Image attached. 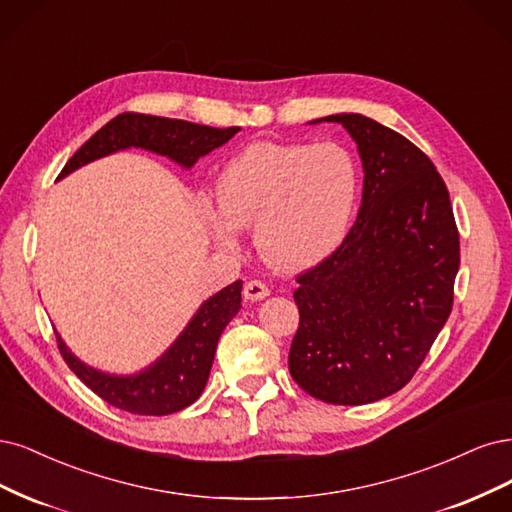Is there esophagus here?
Returning a JSON list of instances; mask_svg holds the SVG:
<instances>
[{"label":"esophagus","mask_w":512,"mask_h":512,"mask_svg":"<svg viewBox=\"0 0 512 512\" xmlns=\"http://www.w3.org/2000/svg\"><path fill=\"white\" fill-rule=\"evenodd\" d=\"M244 300L249 302H259L263 298H268L270 295V289L266 283H261V280H249V283L244 285Z\"/></svg>","instance_id":"obj_1"}]
</instances>
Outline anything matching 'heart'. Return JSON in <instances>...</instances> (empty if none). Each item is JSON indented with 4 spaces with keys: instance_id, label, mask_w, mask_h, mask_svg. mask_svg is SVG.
<instances>
[{
    "instance_id": "1",
    "label": "heart",
    "mask_w": 512,
    "mask_h": 512,
    "mask_svg": "<svg viewBox=\"0 0 512 512\" xmlns=\"http://www.w3.org/2000/svg\"><path fill=\"white\" fill-rule=\"evenodd\" d=\"M359 197V166L338 142H255L217 176L212 238L234 246L253 227L255 246L278 272L317 266L344 240Z\"/></svg>"
}]
</instances>
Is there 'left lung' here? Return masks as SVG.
<instances>
[{"instance_id":"obj_1","label":"left lung","mask_w":512,"mask_h":512,"mask_svg":"<svg viewBox=\"0 0 512 512\" xmlns=\"http://www.w3.org/2000/svg\"><path fill=\"white\" fill-rule=\"evenodd\" d=\"M357 142L364 193L355 225L298 276L289 372L308 395L357 406L400 391L453 308L459 232L447 185L421 148L364 114H332Z\"/></svg>"}]
</instances>
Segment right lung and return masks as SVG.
Listing matches in <instances>:
<instances>
[{
	"label": "right lung",
	"instance_id": "add662e5",
	"mask_svg": "<svg viewBox=\"0 0 512 512\" xmlns=\"http://www.w3.org/2000/svg\"><path fill=\"white\" fill-rule=\"evenodd\" d=\"M238 131L240 127L217 129L180 119L125 112L114 117L82 144L72 159L65 163L59 178L68 176L85 163L131 146L166 155L183 168H191L197 159L232 140ZM240 291L242 280H236V283L214 293L195 312L170 349L153 366L138 374L117 376L82 364L57 334L59 353L80 381L114 408L131 412V415H172L202 395L217 342L225 325L240 310Z\"/></svg>",
	"mask_w": 512,
	"mask_h": 512
}]
</instances>
